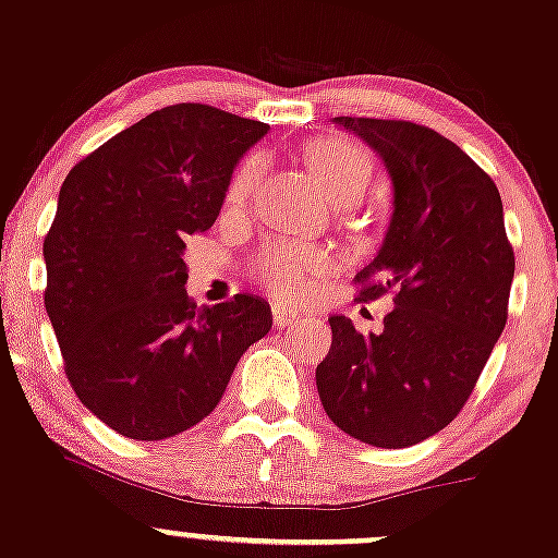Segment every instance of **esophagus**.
I'll return each instance as SVG.
<instances>
[{
  "mask_svg": "<svg viewBox=\"0 0 558 558\" xmlns=\"http://www.w3.org/2000/svg\"><path fill=\"white\" fill-rule=\"evenodd\" d=\"M272 320H275V326H278V328H286V326L299 324V315L291 307H280V304H278V307L272 310Z\"/></svg>",
  "mask_w": 558,
  "mask_h": 558,
  "instance_id": "1",
  "label": "esophagus"
}]
</instances>
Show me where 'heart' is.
<instances>
[{
    "instance_id": "heart-1",
    "label": "heart",
    "mask_w": 558,
    "mask_h": 558,
    "mask_svg": "<svg viewBox=\"0 0 558 558\" xmlns=\"http://www.w3.org/2000/svg\"><path fill=\"white\" fill-rule=\"evenodd\" d=\"M302 160L313 173L315 184L324 190L331 203L357 201L363 195L372 175V162L361 146L350 141L320 136L313 138L302 149ZM264 173V157L248 155L227 184L225 203L230 210L245 208L254 195ZM337 267V256L331 248L302 240H269L251 259V275L269 291L286 302H304L313 296L315 286Z\"/></svg>"
}]
</instances>
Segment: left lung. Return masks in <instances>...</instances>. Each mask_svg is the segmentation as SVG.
Wrapping results in <instances>:
<instances>
[{
  "label": "left lung",
  "mask_w": 558,
  "mask_h": 558,
  "mask_svg": "<svg viewBox=\"0 0 558 558\" xmlns=\"http://www.w3.org/2000/svg\"><path fill=\"white\" fill-rule=\"evenodd\" d=\"M333 125L366 141L390 175V227L355 280L357 299L392 291L396 307L379 333L328 318L331 350L315 383L339 430L403 449L444 430L476 387L508 320L513 248L495 181L454 141L403 120Z\"/></svg>",
  "instance_id": "8db88e82"
}]
</instances>
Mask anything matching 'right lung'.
<instances>
[{
  "mask_svg": "<svg viewBox=\"0 0 558 558\" xmlns=\"http://www.w3.org/2000/svg\"><path fill=\"white\" fill-rule=\"evenodd\" d=\"M269 131L205 104L151 111L72 168L43 254L45 310L74 392L111 430L162 441L225 396L272 328L262 296H186V234L219 216L240 157Z\"/></svg>",
  "mask_w": 558,
  "mask_h": 558,
  "instance_id": "obj_1",
  "label": "right lung"
}]
</instances>
